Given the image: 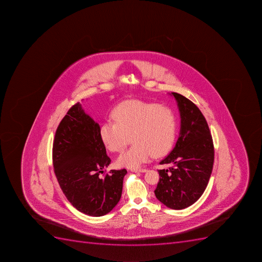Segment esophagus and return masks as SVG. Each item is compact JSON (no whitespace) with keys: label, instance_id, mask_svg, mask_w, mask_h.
<instances>
[{"label":"esophagus","instance_id":"esophagus-1","mask_svg":"<svg viewBox=\"0 0 262 262\" xmlns=\"http://www.w3.org/2000/svg\"><path fill=\"white\" fill-rule=\"evenodd\" d=\"M132 171H134V172H145V171H147V169H145V168H139V169H133Z\"/></svg>","mask_w":262,"mask_h":262}]
</instances>
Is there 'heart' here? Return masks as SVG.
<instances>
[{"instance_id": "1", "label": "heart", "mask_w": 262, "mask_h": 262, "mask_svg": "<svg viewBox=\"0 0 262 262\" xmlns=\"http://www.w3.org/2000/svg\"><path fill=\"white\" fill-rule=\"evenodd\" d=\"M114 121H107L100 128V138L106 148L119 152L133 145L117 159V164L138 168L149 157H161L169 152L177 135V119L166 106L137 99L119 103L113 110Z\"/></svg>"}]
</instances>
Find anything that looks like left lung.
I'll return each mask as SVG.
<instances>
[{"label":"left lung","mask_w":262,"mask_h":262,"mask_svg":"<svg viewBox=\"0 0 262 262\" xmlns=\"http://www.w3.org/2000/svg\"><path fill=\"white\" fill-rule=\"evenodd\" d=\"M180 112V134L176 145L161 165L159 182L154 191L158 200L175 210L188 207L204 192L214 163L213 141L208 124L195 103L171 93Z\"/></svg>","instance_id":"left-lung-1"}]
</instances>
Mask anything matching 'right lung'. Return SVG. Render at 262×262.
Masks as SVG:
<instances>
[{"instance_id": "right-lung-1", "label": "right lung", "mask_w": 262, "mask_h": 262, "mask_svg": "<svg viewBox=\"0 0 262 262\" xmlns=\"http://www.w3.org/2000/svg\"><path fill=\"white\" fill-rule=\"evenodd\" d=\"M54 171L59 187L78 211L101 216L112 211L122 195L127 170L103 173L111 159L100 138L99 123L79 103L63 118L53 143Z\"/></svg>"}]
</instances>
